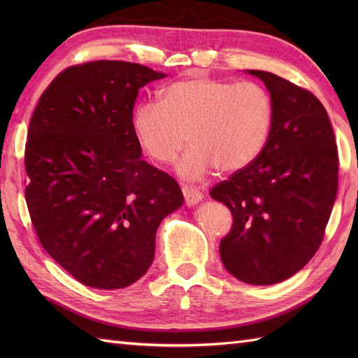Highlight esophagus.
Listing matches in <instances>:
<instances>
[{
	"mask_svg": "<svg viewBox=\"0 0 358 358\" xmlns=\"http://www.w3.org/2000/svg\"><path fill=\"white\" fill-rule=\"evenodd\" d=\"M183 189V195H185V201L187 206H195L196 203H200L203 200V192L199 191L196 187H192V186H183L181 187Z\"/></svg>",
	"mask_w": 358,
	"mask_h": 358,
	"instance_id": "34e87169",
	"label": "esophagus"
}]
</instances>
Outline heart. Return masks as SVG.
<instances>
[{
    "label": "heart",
    "instance_id": "b5f03b06",
    "mask_svg": "<svg viewBox=\"0 0 358 358\" xmlns=\"http://www.w3.org/2000/svg\"><path fill=\"white\" fill-rule=\"evenodd\" d=\"M273 106L257 83H235L194 75L166 86L159 103L134 109L132 129L143 150L159 164H171L191 149L178 173L200 180L215 167L220 173L245 169L260 155L271 132Z\"/></svg>",
    "mask_w": 358,
    "mask_h": 358
}]
</instances>
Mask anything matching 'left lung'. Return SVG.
<instances>
[{
  "instance_id": "1",
  "label": "left lung",
  "mask_w": 358,
  "mask_h": 358,
  "mask_svg": "<svg viewBox=\"0 0 358 358\" xmlns=\"http://www.w3.org/2000/svg\"><path fill=\"white\" fill-rule=\"evenodd\" d=\"M269 90L273 118L263 150L210 189L229 208L232 229L220 243L227 272L249 285H275L320 248L337 196L338 152L328 112L309 90L248 71Z\"/></svg>"
}]
</instances>
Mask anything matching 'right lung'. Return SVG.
Returning a JSON list of instances; mask_svg holds the SVG:
<instances>
[{"label": "right lung", "instance_id": "right-lung-1", "mask_svg": "<svg viewBox=\"0 0 358 358\" xmlns=\"http://www.w3.org/2000/svg\"><path fill=\"white\" fill-rule=\"evenodd\" d=\"M164 77L126 62L71 66L30 118V220L45 252L86 286L121 289L141 278L159 223L183 204L177 181L141 158L132 129L138 90Z\"/></svg>", "mask_w": 358, "mask_h": 358}]
</instances>
